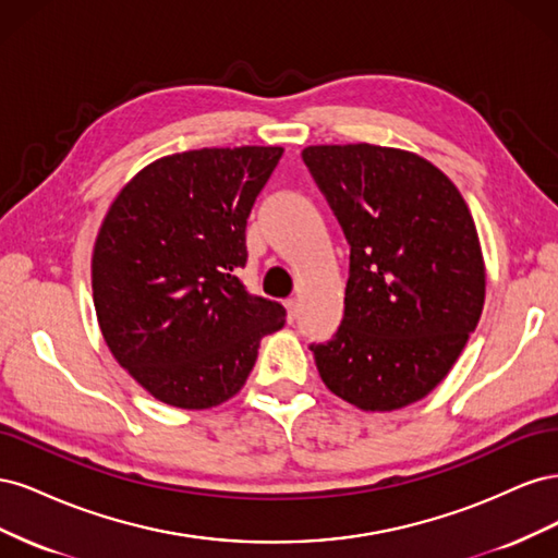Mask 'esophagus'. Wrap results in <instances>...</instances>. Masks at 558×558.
Here are the masks:
<instances>
[{"label":"esophagus","mask_w":558,"mask_h":558,"mask_svg":"<svg viewBox=\"0 0 558 558\" xmlns=\"http://www.w3.org/2000/svg\"><path fill=\"white\" fill-rule=\"evenodd\" d=\"M283 305H286V314H289L286 318H289V324H293V320L298 318V300L291 298V300H286Z\"/></svg>","instance_id":"obj_1"}]
</instances>
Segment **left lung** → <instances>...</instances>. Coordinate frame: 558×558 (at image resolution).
I'll use <instances>...</instances> for the list:
<instances>
[{
  "instance_id": "1",
  "label": "left lung",
  "mask_w": 558,
  "mask_h": 558,
  "mask_svg": "<svg viewBox=\"0 0 558 558\" xmlns=\"http://www.w3.org/2000/svg\"><path fill=\"white\" fill-rule=\"evenodd\" d=\"M351 246L344 318L310 344L335 396L365 412L426 398L477 328L484 258L459 189L410 150L373 144L302 150Z\"/></svg>"
}]
</instances>
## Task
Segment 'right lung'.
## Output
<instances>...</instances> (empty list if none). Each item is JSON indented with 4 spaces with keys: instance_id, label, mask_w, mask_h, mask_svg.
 Returning <instances> with one entry per match:
<instances>
[{
    "instance_id": "obj_1",
    "label": "right lung",
    "mask_w": 558,
    "mask_h": 558,
    "mask_svg": "<svg viewBox=\"0 0 558 558\" xmlns=\"http://www.w3.org/2000/svg\"><path fill=\"white\" fill-rule=\"evenodd\" d=\"M281 146L185 150L118 193L93 251V300L113 359L160 402L207 410L244 386L279 302L251 295L246 218Z\"/></svg>"
}]
</instances>
